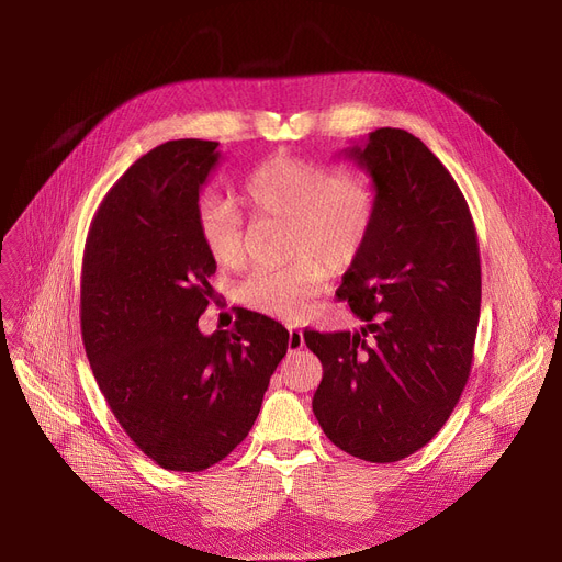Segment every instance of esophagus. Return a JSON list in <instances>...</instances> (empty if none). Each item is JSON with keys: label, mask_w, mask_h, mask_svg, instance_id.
Wrapping results in <instances>:
<instances>
[{"label": "esophagus", "mask_w": 562, "mask_h": 562, "mask_svg": "<svg viewBox=\"0 0 562 562\" xmlns=\"http://www.w3.org/2000/svg\"><path fill=\"white\" fill-rule=\"evenodd\" d=\"M303 346H305L303 329H301V327H295V325H289V352L301 350Z\"/></svg>", "instance_id": "34e87169"}]
</instances>
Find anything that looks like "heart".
Returning a JSON list of instances; mask_svg holds the SVG:
<instances>
[{
  "label": "heart",
  "instance_id": "heart-1",
  "mask_svg": "<svg viewBox=\"0 0 562 562\" xmlns=\"http://www.w3.org/2000/svg\"><path fill=\"white\" fill-rule=\"evenodd\" d=\"M255 216L286 218L284 267L252 269L239 284V301L255 312L297 318L312 310L331 269H346L368 244L375 223V192L350 169L301 156H276L255 167L239 190ZM203 248L221 269H237L244 255V226L233 203L207 194L196 207Z\"/></svg>",
  "mask_w": 562,
  "mask_h": 562
}]
</instances>
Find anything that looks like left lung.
Segmentation results:
<instances>
[{
    "label": "left lung",
    "mask_w": 562,
    "mask_h": 562,
    "mask_svg": "<svg viewBox=\"0 0 562 562\" xmlns=\"http://www.w3.org/2000/svg\"><path fill=\"white\" fill-rule=\"evenodd\" d=\"M375 187V223L336 291L357 331L305 329L323 363L312 408L344 452L393 463L425 447L454 411L474 355L481 261L452 173L402 128L346 148Z\"/></svg>",
    "instance_id": "obj_1"
}]
</instances>
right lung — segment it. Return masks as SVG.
I'll return each mask as SVG.
<instances>
[{"label": "right lung", "instance_id": "add662e5", "mask_svg": "<svg viewBox=\"0 0 562 562\" xmlns=\"http://www.w3.org/2000/svg\"><path fill=\"white\" fill-rule=\"evenodd\" d=\"M218 142L171 139L101 201L86 241L81 331L117 423L160 468L201 472L248 436L289 331L257 312L203 334L216 265L196 207Z\"/></svg>", "mask_w": 562, "mask_h": 562}]
</instances>
